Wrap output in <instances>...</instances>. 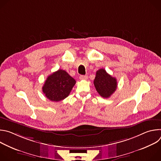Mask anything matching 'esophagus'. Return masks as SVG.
Wrapping results in <instances>:
<instances>
[{"instance_id": "esophagus-1", "label": "esophagus", "mask_w": 161, "mask_h": 161, "mask_svg": "<svg viewBox=\"0 0 161 161\" xmlns=\"http://www.w3.org/2000/svg\"><path fill=\"white\" fill-rule=\"evenodd\" d=\"M87 78H88V76L86 75H81L80 76V79L82 80H87Z\"/></svg>"}]
</instances>
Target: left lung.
<instances>
[{"label": "left lung", "mask_w": 161, "mask_h": 161, "mask_svg": "<svg viewBox=\"0 0 161 161\" xmlns=\"http://www.w3.org/2000/svg\"><path fill=\"white\" fill-rule=\"evenodd\" d=\"M94 84L99 94L104 97H109L117 88V79L109 75L104 69L96 72Z\"/></svg>", "instance_id": "8db88e82"}]
</instances>
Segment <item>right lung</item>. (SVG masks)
Wrapping results in <instances>:
<instances>
[{
	"label": "right lung",
	"mask_w": 161,
	"mask_h": 161,
	"mask_svg": "<svg viewBox=\"0 0 161 161\" xmlns=\"http://www.w3.org/2000/svg\"><path fill=\"white\" fill-rule=\"evenodd\" d=\"M75 83L76 80L65 71L58 69L48 76L42 89L48 99L58 102L69 95Z\"/></svg>",
	"instance_id": "right-lung-1"
}]
</instances>
